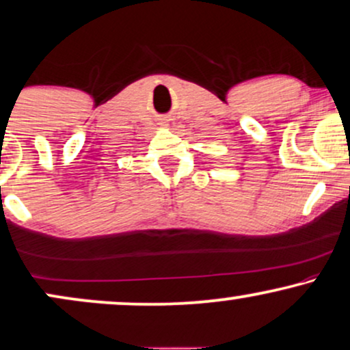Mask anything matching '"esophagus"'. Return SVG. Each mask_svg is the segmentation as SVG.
Here are the masks:
<instances>
[{
  "label": "esophagus",
  "mask_w": 350,
  "mask_h": 350,
  "mask_svg": "<svg viewBox=\"0 0 350 350\" xmlns=\"http://www.w3.org/2000/svg\"><path fill=\"white\" fill-rule=\"evenodd\" d=\"M163 126L170 127V129H171V127H174V122H172L171 119H165V121H163Z\"/></svg>",
  "instance_id": "esophagus-1"
}]
</instances>
